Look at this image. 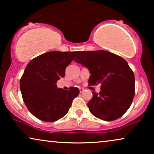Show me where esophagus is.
Listing matches in <instances>:
<instances>
[{
	"label": "esophagus",
	"instance_id": "1",
	"mask_svg": "<svg viewBox=\"0 0 154 154\" xmlns=\"http://www.w3.org/2000/svg\"><path fill=\"white\" fill-rule=\"evenodd\" d=\"M79 90H80V92L82 93V92H83L84 91H85V89H84V88H79Z\"/></svg>",
	"mask_w": 154,
	"mask_h": 154
}]
</instances>
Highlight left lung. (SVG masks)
<instances>
[{"mask_svg": "<svg viewBox=\"0 0 154 154\" xmlns=\"http://www.w3.org/2000/svg\"><path fill=\"white\" fill-rule=\"evenodd\" d=\"M75 62L89 69V85L101 84L100 92H92L88 103L92 114L106 121L121 117L134 96V75L128 62L105 50L80 51Z\"/></svg>", "mask_w": 154, "mask_h": 154, "instance_id": "1", "label": "left lung"}]
</instances>
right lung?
<instances>
[{
    "label": "right lung",
    "mask_w": 154,
    "mask_h": 154,
    "mask_svg": "<svg viewBox=\"0 0 154 154\" xmlns=\"http://www.w3.org/2000/svg\"><path fill=\"white\" fill-rule=\"evenodd\" d=\"M78 52L52 51L36 57L27 64L20 79L24 104L31 113L45 122H54L68 113L79 88H57L56 83L64 77L65 69Z\"/></svg>",
    "instance_id": "1"
}]
</instances>
